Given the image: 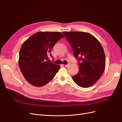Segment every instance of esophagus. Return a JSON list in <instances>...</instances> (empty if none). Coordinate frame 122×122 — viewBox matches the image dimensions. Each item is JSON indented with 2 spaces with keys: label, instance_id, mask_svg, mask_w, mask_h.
Instances as JSON below:
<instances>
[{
  "label": "esophagus",
  "instance_id": "esophagus-1",
  "mask_svg": "<svg viewBox=\"0 0 122 122\" xmlns=\"http://www.w3.org/2000/svg\"><path fill=\"white\" fill-rule=\"evenodd\" d=\"M70 64H68V65H65V67H66V68H68L69 66H70Z\"/></svg>",
  "mask_w": 122,
  "mask_h": 122
}]
</instances>
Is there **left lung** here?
Listing matches in <instances>:
<instances>
[{
	"label": "left lung",
	"instance_id": "8db88e82",
	"mask_svg": "<svg viewBox=\"0 0 122 122\" xmlns=\"http://www.w3.org/2000/svg\"><path fill=\"white\" fill-rule=\"evenodd\" d=\"M62 33L71 45L74 56L79 60V72L73 76V81L82 87L92 86L103 74L105 68V56L101 44L88 32Z\"/></svg>",
	"mask_w": 122,
	"mask_h": 122
}]
</instances>
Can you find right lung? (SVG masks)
Returning a JSON list of instances; mask_svg holds the SVG:
<instances>
[{
    "label": "right lung",
    "instance_id": "add662e5",
    "mask_svg": "<svg viewBox=\"0 0 122 122\" xmlns=\"http://www.w3.org/2000/svg\"><path fill=\"white\" fill-rule=\"evenodd\" d=\"M64 36L60 32L36 33L23 43L19 52V66L27 81L41 87L49 82L60 69V66L49 62L48 55L59 40Z\"/></svg>",
    "mask_w": 122,
    "mask_h": 122
}]
</instances>
